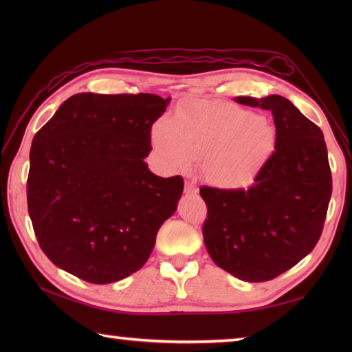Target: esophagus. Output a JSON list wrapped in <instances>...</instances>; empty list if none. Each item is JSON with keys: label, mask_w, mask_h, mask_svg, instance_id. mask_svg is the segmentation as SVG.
Returning <instances> with one entry per match:
<instances>
[{"label": "esophagus", "mask_w": 352, "mask_h": 352, "mask_svg": "<svg viewBox=\"0 0 352 352\" xmlns=\"http://www.w3.org/2000/svg\"><path fill=\"white\" fill-rule=\"evenodd\" d=\"M184 192H186V195H197V193H198L197 184L193 183V182H186Z\"/></svg>", "instance_id": "34e87169"}]
</instances>
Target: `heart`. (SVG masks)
I'll list each match as a JSON object with an SVG mask.
<instances>
[{"instance_id": "heart-1", "label": "heart", "mask_w": 352, "mask_h": 352, "mask_svg": "<svg viewBox=\"0 0 352 352\" xmlns=\"http://www.w3.org/2000/svg\"><path fill=\"white\" fill-rule=\"evenodd\" d=\"M153 144L162 160L175 170L203 161L208 182L222 189L250 186L276 146V130L265 116L234 104L195 100L153 126Z\"/></svg>"}]
</instances>
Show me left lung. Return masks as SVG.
<instances>
[{"instance_id":"1","label":"left lung","mask_w":352,"mask_h":352,"mask_svg":"<svg viewBox=\"0 0 352 352\" xmlns=\"http://www.w3.org/2000/svg\"><path fill=\"white\" fill-rule=\"evenodd\" d=\"M271 111L276 146L250 189L201 188L203 227L212 260L236 278L261 283L294 267L315 248L331 198L324 134L287 98L237 96Z\"/></svg>"}]
</instances>
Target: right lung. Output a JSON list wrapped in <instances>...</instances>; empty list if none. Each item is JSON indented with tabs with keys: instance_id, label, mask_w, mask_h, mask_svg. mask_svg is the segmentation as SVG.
Returning a JSON list of instances; mask_svg holds the SVG:
<instances>
[{
	"instance_id": "1",
	"label": "right lung",
	"mask_w": 352,
	"mask_h": 352,
	"mask_svg": "<svg viewBox=\"0 0 352 352\" xmlns=\"http://www.w3.org/2000/svg\"><path fill=\"white\" fill-rule=\"evenodd\" d=\"M170 98L77 94L36 133L28 214L42 251L78 278L109 284L145 265L184 182L153 174L151 125Z\"/></svg>"
}]
</instances>
